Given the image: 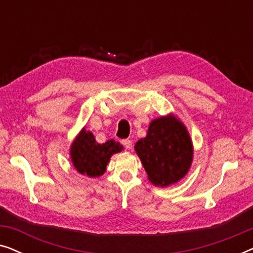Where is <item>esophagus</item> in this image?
<instances>
[{
	"mask_svg": "<svg viewBox=\"0 0 253 253\" xmlns=\"http://www.w3.org/2000/svg\"><path fill=\"white\" fill-rule=\"evenodd\" d=\"M123 145L126 146V150H132V141H131L130 139H124Z\"/></svg>",
	"mask_w": 253,
	"mask_h": 253,
	"instance_id": "esophagus-1",
	"label": "esophagus"
}]
</instances>
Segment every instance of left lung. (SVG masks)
I'll return each mask as SVG.
<instances>
[{"instance_id":"8db88e82","label":"left lung","mask_w":253,"mask_h":253,"mask_svg":"<svg viewBox=\"0 0 253 253\" xmlns=\"http://www.w3.org/2000/svg\"><path fill=\"white\" fill-rule=\"evenodd\" d=\"M151 183L168 186L188 174L193 146L184 124L169 114L150 123L147 134L134 145Z\"/></svg>"}]
</instances>
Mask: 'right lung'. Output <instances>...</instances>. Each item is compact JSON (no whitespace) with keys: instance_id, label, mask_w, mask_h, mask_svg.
Returning a JSON list of instances; mask_svg holds the SVG:
<instances>
[{"instance_id":"1","label":"right lung","mask_w":253,"mask_h":253,"mask_svg":"<svg viewBox=\"0 0 253 253\" xmlns=\"http://www.w3.org/2000/svg\"><path fill=\"white\" fill-rule=\"evenodd\" d=\"M122 150V145L114 139L103 144L96 143L93 133L84 127L72 143L70 155L78 172L88 177H99L106 171L110 157Z\"/></svg>"}]
</instances>
